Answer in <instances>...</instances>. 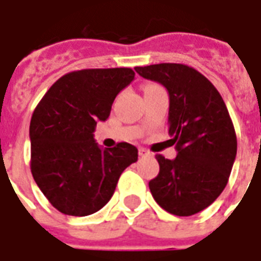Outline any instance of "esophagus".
Returning a JSON list of instances; mask_svg holds the SVG:
<instances>
[{"mask_svg": "<svg viewBox=\"0 0 261 261\" xmlns=\"http://www.w3.org/2000/svg\"><path fill=\"white\" fill-rule=\"evenodd\" d=\"M138 153H140V156H151L152 155L147 148H138Z\"/></svg>", "mask_w": 261, "mask_h": 261, "instance_id": "1", "label": "esophagus"}]
</instances>
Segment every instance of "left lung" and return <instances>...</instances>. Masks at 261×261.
<instances>
[{
    "mask_svg": "<svg viewBox=\"0 0 261 261\" xmlns=\"http://www.w3.org/2000/svg\"><path fill=\"white\" fill-rule=\"evenodd\" d=\"M136 71L169 92V136L177 149L173 161L155 155L159 173L149 190L165 211L194 215L217 200L233 166L238 141L228 109L217 88L193 67L162 63Z\"/></svg>",
    "mask_w": 261,
    "mask_h": 261,
    "instance_id": "left-lung-1",
    "label": "left lung"
}]
</instances>
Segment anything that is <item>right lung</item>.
Instances as JSON below:
<instances>
[{
	"mask_svg": "<svg viewBox=\"0 0 261 261\" xmlns=\"http://www.w3.org/2000/svg\"><path fill=\"white\" fill-rule=\"evenodd\" d=\"M131 68L78 69L63 75L32 114L31 170L60 213L85 217L112 198L123 170L138 159L128 142L97 147V120L108 119L114 97L134 80Z\"/></svg>",
	"mask_w": 261,
	"mask_h": 261,
	"instance_id": "add662e5",
	"label": "right lung"
}]
</instances>
